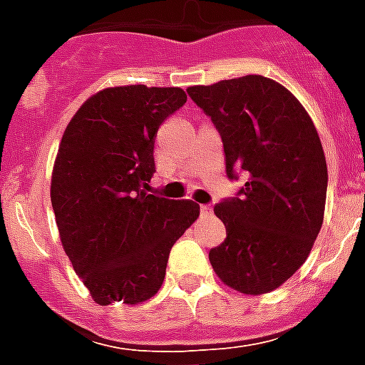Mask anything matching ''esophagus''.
Here are the masks:
<instances>
[{"instance_id":"34e87169","label":"esophagus","mask_w":365,"mask_h":365,"mask_svg":"<svg viewBox=\"0 0 365 365\" xmlns=\"http://www.w3.org/2000/svg\"><path fill=\"white\" fill-rule=\"evenodd\" d=\"M209 215H213V207L201 205V217H209Z\"/></svg>"}]
</instances>
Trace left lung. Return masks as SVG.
I'll return each mask as SVG.
<instances>
[{
    "label": "left lung",
    "instance_id": "8db88e82",
    "mask_svg": "<svg viewBox=\"0 0 365 365\" xmlns=\"http://www.w3.org/2000/svg\"><path fill=\"white\" fill-rule=\"evenodd\" d=\"M187 93L221 133L227 174H248L240 197L215 205L227 238L209 262L230 289L269 293L305 264L322 227L329 172L319 133L297 97L264 76Z\"/></svg>",
    "mask_w": 365,
    "mask_h": 365
}]
</instances>
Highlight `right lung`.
Masks as SVG:
<instances>
[{"label": "right lung", "instance_id": "1", "mask_svg": "<svg viewBox=\"0 0 365 365\" xmlns=\"http://www.w3.org/2000/svg\"><path fill=\"white\" fill-rule=\"evenodd\" d=\"M185 101L182 88H105L62 135L52 209L62 248L99 305L154 297L172 246L197 221L195 201L146 193L158 127Z\"/></svg>", "mask_w": 365, "mask_h": 365}]
</instances>
